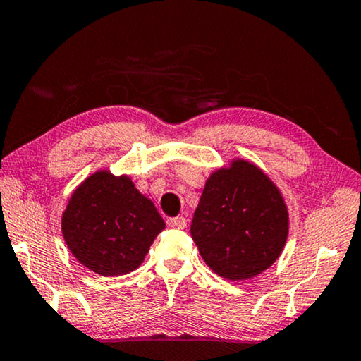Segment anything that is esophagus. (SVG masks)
I'll list each match as a JSON object with an SVG mask.
<instances>
[{"instance_id":"obj_1","label":"esophagus","mask_w":361,"mask_h":361,"mask_svg":"<svg viewBox=\"0 0 361 361\" xmlns=\"http://www.w3.org/2000/svg\"><path fill=\"white\" fill-rule=\"evenodd\" d=\"M167 225L171 226V228H176V230H185L186 219H185V216H173V219L167 220Z\"/></svg>"}]
</instances>
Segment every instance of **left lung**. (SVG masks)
<instances>
[{
	"label": "left lung",
	"instance_id": "left-lung-1",
	"mask_svg": "<svg viewBox=\"0 0 361 361\" xmlns=\"http://www.w3.org/2000/svg\"><path fill=\"white\" fill-rule=\"evenodd\" d=\"M288 234V205L260 167L233 159L212 171L191 223V236L212 271L231 281L254 278L278 260Z\"/></svg>",
	"mask_w": 361,
	"mask_h": 361
}]
</instances>
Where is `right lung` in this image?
<instances>
[{
  "mask_svg": "<svg viewBox=\"0 0 361 361\" xmlns=\"http://www.w3.org/2000/svg\"><path fill=\"white\" fill-rule=\"evenodd\" d=\"M72 255L102 276L138 268L165 221L128 175L98 170L72 192L61 220Z\"/></svg>",
  "mask_w": 361,
  "mask_h": 361,
  "instance_id": "add662e5",
  "label": "right lung"
}]
</instances>
